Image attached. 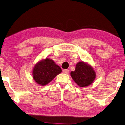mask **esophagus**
I'll use <instances>...</instances> for the list:
<instances>
[{
    "instance_id": "34e87169",
    "label": "esophagus",
    "mask_w": 125,
    "mask_h": 125,
    "mask_svg": "<svg viewBox=\"0 0 125 125\" xmlns=\"http://www.w3.org/2000/svg\"><path fill=\"white\" fill-rule=\"evenodd\" d=\"M69 72V70H67V69H64L63 70V73L64 74H68Z\"/></svg>"
}]
</instances>
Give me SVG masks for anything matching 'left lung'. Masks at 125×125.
Instances as JSON below:
<instances>
[{"mask_svg": "<svg viewBox=\"0 0 125 125\" xmlns=\"http://www.w3.org/2000/svg\"><path fill=\"white\" fill-rule=\"evenodd\" d=\"M73 80L80 87H85L91 85L96 78V73L94 68L87 63L78 62L75 70L71 72Z\"/></svg>", "mask_w": 125, "mask_h": 125, "instance_id": "left-lung-1", "label": "left lung"}]
</instances>
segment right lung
<instances>
[{
	"label": "right lung",
	"instance_id": "1",
	"mask_svg": "<svg viewBox=\"0 0 125 125\" xmlns=\"http://www.w3.org/2000/svg\"><path fill=\"white\" fill-rule=\"evenodd\" d=\"M62 72L61 68L53 60L45 58L35 64L33 70V78L38 84H48L58 74Z\"/></svg>",
	"mask_w": 125,
	"mask_h": 125
}]
</instances>
